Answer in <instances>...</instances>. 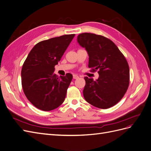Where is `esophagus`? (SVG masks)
Instances as JSON below:
<instances>
[{"instance_id":"1","label":"esophagus","mask_w":151,"mask_h":151,"mask_svg":"<svg viewBox=\"0 0 151 151\" xmlns=\"http://www.w3.org/2000/svg\"><path fill=\"white\" fill-rule=\"evenodd\" d=\"M73 79H79V76H77V75H76V74L73 75Z\"/></svg>"}]
</instances>
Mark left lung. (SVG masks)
<instances>
[{
  "mask_svg": "<svg viewBox=\"0 0 151 151\" xmlns=\"http://www.w3.org/2000/svg\"><path fill=\"white\" fill-rule=\"evenodd\" d=\"M77 42L88 52L91 71L98 70L99 74L96 81L84 77V99L98 108L112 107L122 99L129 86V67L125 57L111 40L101 35L81 33Z\"/></svg>",
  "mask_w": 151,
  "mask_h": 151,
  "instance_id": "obj_1",
  "label": "left lung"
}]
</instances>
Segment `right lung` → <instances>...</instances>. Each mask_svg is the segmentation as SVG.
<instances>
[{
	"label": "right lung",
	"instance_id": "1",
	"mask_svg": "<svg viewBox=\"0 0 151 151\" xmlns=\"http://www.w3.org/2000/svg\"><path fill=\"white\" fill-rule=\"evenodd\" d=\"M75 36L65 35L38 43L32 48L21 70L22 89L34 106L45 111L56 109L64 101L72 75L54 74L66 49Z\"/></svg>",
	"mask_w": 151,
	"mask_h": 151
}]
</instances>
